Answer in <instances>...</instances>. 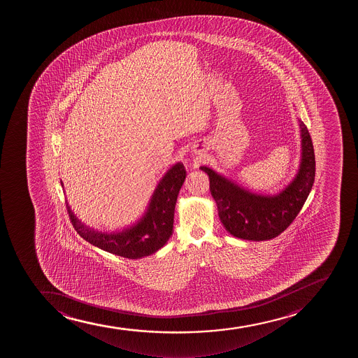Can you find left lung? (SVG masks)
<instances>
[{"mask_svg": "<svg viewBox=\"0 0 358 358\" xmlns=\"http://www.w3.org/2000/svg\"><path fill=\"white\" fill-rule=\"evenodd\" d=\"M302 156L299 173L292 183L277 195H258L241 188L207 166L211 196L218 216L232 236L248 241L275 238L292 224L309 196L315 181V152L306 124L299 120Z\"/></svg>", "mask_w": 358, "mask_h": 358, "instance_id": "8db88e82", "label": "left lung"}]
</instances>
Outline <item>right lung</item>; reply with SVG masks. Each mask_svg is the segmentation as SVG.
I'll return each mask as SVG.
<instances>
[{"mask_svg": "<svg viewBox=\"0 0 358 358\" xmlns=\"http://www.w3.org/2000/svg\"><path fill=\"white\" fill-rule=\"evenodd\" d=\"M185 176L182 163L171 166L156 187L143 217L130 228L111 234L95 231L78 220L66 203L71 224L83 240L110 254L130 259L155 254L173 235V211Z\"/></svg>", "mask_w": 358, "mask_h": 358, "instance_id": "obj_1", "label": "right lung"}]
</instances>
